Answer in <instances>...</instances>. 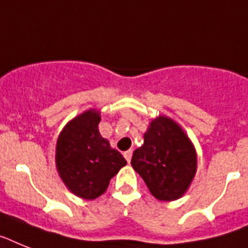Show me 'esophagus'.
<instances>
[{
	"label": "esophagus",
	"instance_id": "obj_1",
	"mask_svg": "<svg viewBox=\"0 0 248 248\" xmlns=\"http://www.w3.org/2000/svg\"><path fill=\"white\" fill-rule=\"evenodd\" d=\"M124 159H126V160H127V162L130 163L131 156H132V150H127V152H124Z\"/></svg>",
	"mask_w": 248,
	"mask_h": 248
}]
</instances>
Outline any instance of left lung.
<instances>
[{
  "mask_svg": "<svg viewBox=\"0 0 248 248\" xmlns=\"http://www.w3.org/2000/svg\"><path fill=\"white\" fill-rule=\"evenodd\" d=\"M131 166L153 196L160 201H173L185 195L194 180L196 150L180 124L159 116L149 124L144 144L134 152Z\"/></svg>",
  "mask_w": 248,
  "mask_h": 248,
  "instance_id": "obj_1",
  "label": "left lung"
}]
</instances>
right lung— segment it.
Listing matches in <instances>:
<instances>
[{
	"label": "right lung",
	"instance_id": "1",
	"mask_svg": "<svg viewBox=\"0 0 248 248\" xmlns=\"http://www.w3.org/2000/svg\"><path fill=\"white\" fill-rule=\"evenodd\" d=\"M100 113L89 109L66 124L57 139L56 167L61 180L76 196L94 200L127 164L98 130Z\"/></svg>",
	"mask_w": 248,
	"mask_h": 248
}]
</instances>
